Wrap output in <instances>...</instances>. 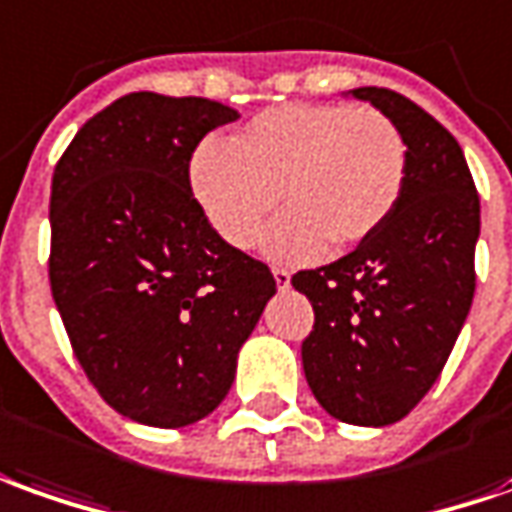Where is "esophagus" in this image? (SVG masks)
Listing matches in <instances>:
<instances>
[{
    "instance_id": "esophagus-1",
    "label": "esophagus",
    "mask_w": 512,
    "mask_h": 512,
    "mask_svg": "<svg viewBox=\"0 0 512 512\" xmlns=\"http://www.w3.org/2000/svg\"><path fill=\"white\" fill-rule=\"evenodd\" d=\"M273 278H276L278 290H287L290 287V270H284V267H273Z\"/></svg>"
}]
</instances>
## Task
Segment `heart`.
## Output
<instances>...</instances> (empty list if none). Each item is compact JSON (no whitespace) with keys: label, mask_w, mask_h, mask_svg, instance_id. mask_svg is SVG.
<instances>
[{"label":"heart","mask_w":512,"mask_h":512,"mask_svg":"<svg viewBox=\"0 0 512 512\" xmlns=\"http://www.w3.org/2000/svg\"><path fill=\"white\" fill-rule=\"evenodd\" d=\"M407 181V139L379 108L292 102L250 119L231 142L195 153L192 189L214 231L234 248L262 239L278 200L287 214L267 248L315 259L354 248L396 211Z\"/></svg>","instance_id":"heart-1"}]
</instances>
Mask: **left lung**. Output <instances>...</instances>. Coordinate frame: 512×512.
Returning a JSON list of instances; mask_svg holds the SVG:
<instances>
[{"instance_id":"8db88e82","label":"left lung","mask_w":512,"mask_h":512,"mask_svg":"<svg viewBox=\"0 0 512 512\" xmlns=\"http://www.w3.org/2000/svg\"><path fill=\"white\" fill-rule=\"evenodd\" d=\"M348 94L404 133V192L376 234L337 262L295 273L292 287L315 309L301 359L320 407L345 424L387 426L438 382L468 317L479 195L463 147L421 105L390 88Z\"/></svg>"}]
</instances>
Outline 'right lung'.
Returning <instances> with one entry per match:
<instances>
[{"label":"right lung","instance_id":"right-lung-1","mask_svg":"<svg viewBox=\"0 0 512 512\" xmlns=\"http://www.w3.org/2000/svg\"><path fill=\"white\" fill-rule=\"evenodd\" d=\"M239 119L203 97L125 94L77 130L52 175L49 284L80 368L130 421L178 429L228 396L276 278L228 245L189 161Z\"/></svg>","mask_w":512,"mask_h":512}]
</instances>
